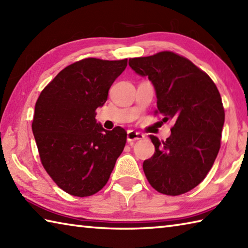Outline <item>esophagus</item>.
Here are the masks:
<instances>
[{
	"instance_id": "esophagus-1",
	"label": "esophagus",
	"mask_w": 248,
	"mask_h": 248,
	"mask_svg": "<svg viewBox=\"0 0 248 248\" xmlns=\"http://www.w3.org/2000/svg\"><path fill=\"white\" fill-rule=\"evenodd\" d=\"M142 138H145V135L141 133H138L135 131H128L127 132V141H135V140H142Z\"/></svg>"
}]
</instances>
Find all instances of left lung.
Returning <instances> with one entry per match:
<instances>
[{"label": "left lung", "mask_w": 248, "mask_h": 248, "mask_svg": "<svg viewBox=\"0 0 248 248\" xmlns=\"http://www.w3.org/2000/svg\"><path fill=\"white\" fill-rule=\"evenodd\" d=\"M128 64L154 85L163 121H175L166 141L150 135L155 150L142 163L147 180L159 193H187L205 179L219 153L224 124L219 90L205 72L170 51Z\"/></svg>", "instance_id": "1"}]
</instances>
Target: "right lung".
Returning <instances> with one entry per match:
<instances>
[{"mask_svg": "<svg viewBox=\"0 0 248 248\" xmlns=\"http://www.w3.org/2000/svg\"><path fill=\"white\" fill-rule=\"evenodd\" d=\"M127 59H84L68 65L41 91L32 133L43 168L64 192L77 197L98 193L126 142V132L107 131L95 120Z\"/></svg>", "mask_w": 248, "mask_h": 248, "instance_id": "right-lung-1", "label": "right lung"}]
</instances>
